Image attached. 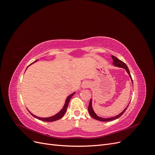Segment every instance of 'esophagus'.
Returning a JSON list of instances; mask_svg holds the SVG:
<instances>
[{"label": "esophagus", "instance_id": "34e87169", "mask_svg": "<svg viewBox=\"0 0 155 155\" xmlns=\"http://www.w3.org/2000/svg\"><path fill=\"white\" fill-rule=\"evenodd\" d=\"M82 87H83V88H87V87H89V83H88V82H87V81L84 82V83H83Z\"/></svg>", "mask_w": 155, "mask_h": 155}]
</instances>
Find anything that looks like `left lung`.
Segmentation results:
<instances>
[{"label": "left lung", "instance_id": "left-lung-1", "mask_svg": "<svg viewBox=\"0 0 155 155\" xmlns=\"http://www.w3.org/2000/svg\"><path fill=\"white\" fill-rule=\"evenodd\" d=\"M112 59H113V64L114 65V66L116 67H121V68H125L127 72L129 75V76L131 79V80H132L133 81V79H132V78H131V76H130V72H129V70L127 67V66L126 64L125 63H124L123 61H120V59H118L117 58H116L115 56L114 55H112ZM129 105L127 106V107L125 108V109L124 110L123 112H121L120 114H119L118 115H117L114 117H112V118H101V117H99L98 116L95 112L93 110V109H92V100H91L90 101V103H89V105H88V112H89V114H90V115L93 118H94L96 120H97L99 121H112L114 120H116L117 118H120V117L122 115L124 112H125V110H127V109Z\"/></svg>", "mask_w": 155, "mask_h": 155}]
</instances>
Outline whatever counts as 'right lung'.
<instances>
[{
    "mask_svg": "<svg viewBox=\"0 0 155 155\" xmlns=\"http://www.w3.org/2000/svg\"><path fill=\"white\" fill-rule=\"evenodd\" d=\"M37 60H38V59H37ZM37 60H36L35 61H34V62H33L32 63H34L36 62ZM32 63H31V64H32ZM74 94H75V92L72 93V94H70V96H68L67 97V100H66V101H65L63 109H61V110L59 112H58V113L57 114H55V115H54V116H53L48 117V118H39V117H37V116L34 115L33 114H31L30 112V113L33 116H34L35 118H36L37 119H38V120H41V121H56V120H59L60 118H61L62 117L64 116V114H65V112H66L67 109V107H68V104H69V101H70V99H71V97L73 96V95Z\"/></svg>",
    "mask_w": 155,
    "mask_h": 155,
    "instance_id": "right-lung-1",
    "label": "right lung"
}]
</instances>
